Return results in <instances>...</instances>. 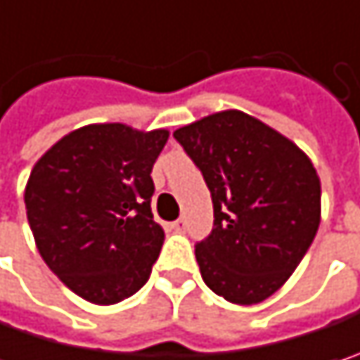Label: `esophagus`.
<instances>
[{
  "label": "esophagus",
  "instance_id": "obj_1",
  "mask_svg": "<svg viewBox=\"0 0 360 360\" xmlns=\"http://www.w3.org/2000/svg\"><path fill=\"white\" fill-rule=\"evenodd\" d=\"M185 226H187V220L185 218H179V220L171 222V229L177 231V233H185Z\"/></svg>",
  "mask_w": 360,
  "mask_h": 360
}]
</instances>
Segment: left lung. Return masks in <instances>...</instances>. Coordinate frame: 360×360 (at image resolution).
<instances>
[{"label":"left lung","instance_id":"obj_1","mask_svg":"<svg viewBox=\"0 0 360 360\" xmlns=\"http://www.w3.org/2000/svg\"><path fill=\"white\" fill-rule=\"evenodd\" d=\"M212 193L214 229L195 247L208 288L235 305L272 297L297 270L321 220V183L292 140L239 109L173 131Z\"/></svg>","mask_w":360,"mask_h":360}]
</instances>
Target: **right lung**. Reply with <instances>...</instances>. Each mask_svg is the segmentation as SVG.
Returning <instances> with one entry per match:
<instances>
[{
	"label": "right lung",
	"instance_id": "add662e5",
	"mask_svg": "<svg viewBox=\"0 0 360 360\" xmlns=\"http://www.w3.org/2000/svg\"><path fill=\"white\" fill-rule=\"evenodd\" d=\"M169 129L90 123L34 162L24 204L37 249L72 292L94 305L136 295L165 231L150 210L152 167Z\"/></svg>",
	"mask_w": 360,
	"mask_h": 360
}]
</instances>
